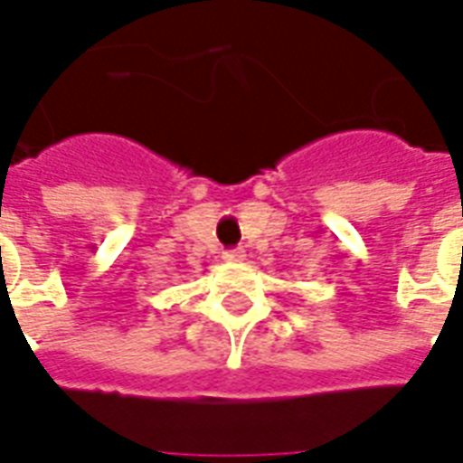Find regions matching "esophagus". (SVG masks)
I'll list each match as a JSON object with an SVG mask.
<instances>
[{
    "instance_id": "1",
    "label": "esophagus",
    "mask_w": 463,
    "mask_h": 463,
    "mask_svg": "<svg viewBox=\"0 0 463 463\" xmlns=\"http://www.w3.org/2000/svg\"><path fill=\"white\" fill-rule=\"evenodd\" d=\"M223 259L225 261H231V264H238V261H244V259H247V254H244V250H228L223 251Z\"/></svg>"
}]
</instances>
